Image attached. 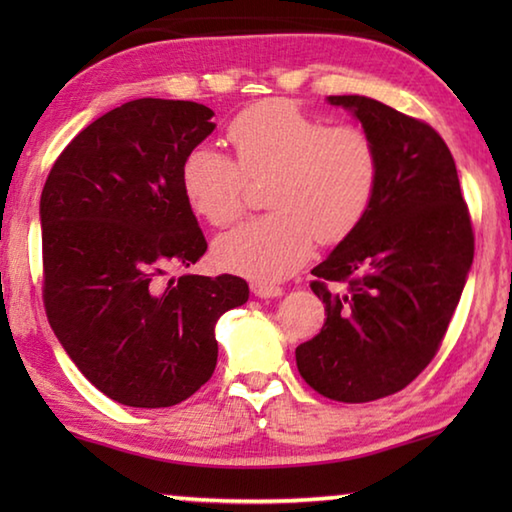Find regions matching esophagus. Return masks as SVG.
<instances>
[{"mask_svg":"<svg viewBox=\"0 0 512 512\" xmlns=\"http://www.w3.org/2000/svg\"><path fill=\"white\" fill-rule=\"evenodd\" d=\"M250 289L257 298H280L282 296V287H275V284H264V282H253Z\"/></svg>","mask_w":512,"mask_h":512,"instance_id":"obj_1","label":"esophagus"}]
</instances>
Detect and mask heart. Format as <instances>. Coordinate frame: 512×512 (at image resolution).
I'll return each instance as SVG.
<instances>
[{
	"mask_svg": "<svg viewBox=\"0 0 512 512\" xmlns=\"http://www.w3.org/2000/svg\"><path fill=\"white\" fill-rule=\"evenodd\" d=\"M235 160L194 146L180 167L189 205L212 225L235 223L246 210L248 180L271 178L273 212L239 225L216 241L228 271L257 282L282 280L320 244H339L366 219L379 187V151L354 124H332L284 99L259 101L225 128Z\"/></svg>",
	"mask_w": 512,
	"mask_h": 512,
	"instance_id": "1",
	"label": "heart"
}]
</instances>
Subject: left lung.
Segmentation results:
<instances>
[{
    "label": "left lung",
    "mask_w": 512,
    "mask_h": 512,
    "mask_svg": "<svg viewBox=\"0 0 512 512\" xmlns=\"http://www.w3.org/2000/svg\"><path fill=\"white\" fill-rule=\"evenodd\" d=\"M377 144L379 187L357 230L311 275L327 320L296 348L302 379L336 402L393 395L429 366L474 259L452 153L427 121L375 99L329 97Z\"/></svg>",
    "instance_id": "1"
}]
</instances>
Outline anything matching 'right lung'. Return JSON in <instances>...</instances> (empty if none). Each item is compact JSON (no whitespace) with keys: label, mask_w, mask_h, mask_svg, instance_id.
Returning <instances> with one entry per match:
<instances>
[{"label":"right lung","mask_w":512,"mask_h":512,"mask_svg":"<svg viewBox=\"0 0 512 512\" xmlns=\"http://www.w3.org/2000/svg\"><path fill=\"white\" fill-rule=\"evenodd\" d=\"M212 115L194 101H128L83 128L42 187L49 325L103 395L135 409L192 397L216 368V320L248 300L237 275L164 277L207 250L180 167Z\"/></svg>","instance_id":"1"}]
</instances>
